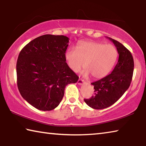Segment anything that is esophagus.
Here are the masks:
<instances>
[{
  "label": "esophagus",
  "instance_id": "1",
  "mask_svg": "<svg viewBox=\"0 0 146 146\" xmlns=\"http://www.w3.org/2000/svg\"><path fill=\"white\" fill-rule=\"evenodd\" d=\"M84 82H85V81L84 80H82V78H79L78 82H77V83L78 85H83Z\"/></svg>",
  "mask_w": 146,
  "mask_h": 146
}]
</instances>
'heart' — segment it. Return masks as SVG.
<instances>
[{"label":"heart","mask_w":146,"mask_h":146,"mask_svg":"<svg viewBox=\"0 0 146 146\" xmlns=\"http://www.w3.org/2000/svg\"><path fill=\"white\" fill-rule=\"evenodd\" d=\"M117 57L115 46L95 41H82L76 48H70L65 53L66 62L74 72H79L85 66L84 75L90 73L94 78H102L108 75Z\"/></svg>","instance_id":"heart-1"}]
</instances>
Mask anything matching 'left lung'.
Listing matches in <instances>:
<instances>
[{"mask_svg": "<svg viewBox=\"0 0 146 146\" xmlns=\"http://www.w3.org/2000/svg\"><path fill=\"white\" fill-rule=\"evenodd\" d=\"M107 38L117 48L119 59L112 73L91 83L95 94L84 102L94 109H103L115 103L129 88L133 76L134 61L131 52L119 41Z\"/></svg>", "mask_w": 146, "mask_h": 146, "instance_id": "obj_1", "label": "left lung"}]
</instances>
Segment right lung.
I'll list each match as a JSON object with an SVG mask.
<instances>
[{
    "label": "right lung",
    "instance_id": "right-lung-1",
    "mask_svg": "<svg viewBox=\"0 0 146 146\" xmlns=\"http://www.w3.org/2000/svg\"><path fill=\"white\" fill-rule=\"evenodd\" d=\"M69 39L62 35L41 36L29 42L18 55V90L37 109H54L62 100L66 86L78 80L66 62Z\"/></svg>",
    "mask_w": 146,
    "mask_h": 146
}]
</instances>
